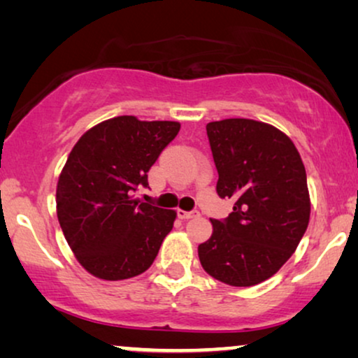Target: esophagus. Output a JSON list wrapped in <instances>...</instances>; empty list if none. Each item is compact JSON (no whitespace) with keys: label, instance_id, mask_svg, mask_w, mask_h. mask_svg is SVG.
<instances>
[{"label":"esophagus","instance_id":"1","mask_svg":"<svg viewBox=\"0 0 358 358\" xmlns=\"http://www.w3.org/2000/svg\"><path fill=\"white\" fill-rule=\"evenodd\" d=\"M178 217L180 220H190V218L199 217V212H197V210H192V212H185V210H178Z\"/></svg>","mask_w":358,"mask_h":358}]
</instances>
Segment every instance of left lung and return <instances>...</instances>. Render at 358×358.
<instances>
[{"mask_svg":"<svg viewBox=\"0 0 358 358\" xmlns=\"http://www.w3.org/2000/svg\"><path fill=\"white\" fill-rule=\"evenodd\" d=\"M207 136L217 194L234 205L227 218L210 220L213 233L199 246L200 264L228 285H257L290 259L308 228L305 166L293 141L264 122H210Z\"/></svg>","mask_w":358,"mask_h":358,"instance_id":"left-lung-1","label":"left lung"}]
</instances>
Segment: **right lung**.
Listing matches in <instances>:
<instances>
[{
    "instance_id": "add662e5",
    "label": "right lung",
    "mask_w": 358,
    "mask_h": 358,
    "mask_svg": "<svg viewBox=\"0 0 358 358\" xmlns=\"http://www.w3.org/2000/svg\"><path fill=\"white\" fill-rule=\"evenodd\" d=\"M180 124L120 115L73 146L57 185V217L83 267L102 280L143 273L173 229L176 212L135 200Z\"/></svg>"
}]
</instances>
